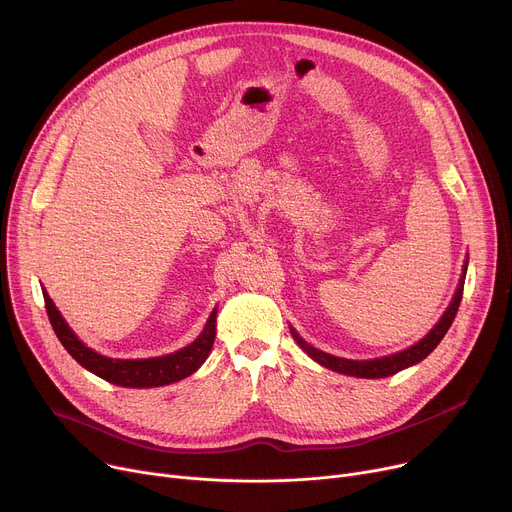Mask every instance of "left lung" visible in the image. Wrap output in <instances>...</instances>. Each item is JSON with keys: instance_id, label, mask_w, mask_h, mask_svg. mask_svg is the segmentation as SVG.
<instances>
[{"instance_id": "1", "label": "left lung", "mask_w": 512, "mask_h": 512, "mask_svg": "<svg viewBox=\"0 0 512 512\" xmlns=\"http://www.w3.org/2000/svg\"><path fill=\"white\" fill-rule=\"evenodd\" d=\"M466 268L468 264L464 266V276L460 280V287L456 291V297H453L451 305L447 307V311L443 313V317L439 319V323L421 339L419 344H415L413 348L401 352V354H392V356H386V358H378V360H344V358H335V356H329L313 346H309L303 337H299V333L295 329H291L293 337L297 339V344L315 360L319 362L321 366L329 368V370H335V372H342V374H348V376H358V378H384V376H392L396 372H401L403 368H409L417 362H421L423 358H427L435 348L437 344L443 339V335L447 333V329L451 327L453 319H456L458 315V309H460V303H462V295H464V278H466Z\"/></svg>"}]
</instances>
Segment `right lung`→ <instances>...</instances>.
Masks as SVG:
<instances>
[{
  "mask_svg": "<svg viewBox=\"0 0 512 512\" xmlns=\"http://www.w3.org/2000/svg\"><path fill=\"white\" fill-rule=\"evenodd\" d=\"M44 295V307L50 319V325L56 333V337L61 339V344L65 350L89 372L95 376L118 384V386H128V388H150V386H164L170 382L183 380L191 376L209 356L211 346L215 342V315L213 313L207 319L205 329L201 335L195 339V342L175 354L160 356V358H148V360H111L105 356H99L97 352L89 350L81 339L71 331L67 321L61 317V313L56 311L54 303L50 301L48 293L42 291Z\"/></svg>",
  "mask_w": 512,
  "mask_h": 512,
  "instance_id": "right-lung-1",
  "label": "right lung"
}]
</instances>
